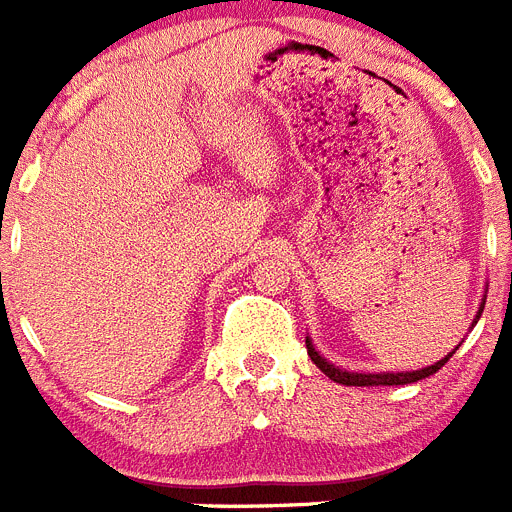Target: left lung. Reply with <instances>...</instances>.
Returning <instances> with one entry per match:
<instances>
[{
    "label": "left lung",
    "instance_id": "8db88e82",
    "mask_svg": "<svg viewBox=\"0 0 512 512\" xmlns=\"http://www.w3.org/2000/svg\"><path fill=\"white\" fill-rule=\"evenodd\" d=\"M484 304L479 306L477 311V319L479 314H482ZM306 350H309V358L314 363H317L319 371L324 373V376H330L332 381H337V384H345V386H397V384H415V381L420 379H428V376H433L438 368H443L448 363V358H451L456 350H451V353L443 358V361L433 363V366L428 368H420V371H402V373H350V371H342V368L332 366L327 358H322V355L314 350V345H311V340L306 337Z\"/></svg>",
    "mask_w": 512,
    "mask_h": 512
}]
</instances>
